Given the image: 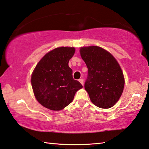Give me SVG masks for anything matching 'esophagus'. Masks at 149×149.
I'll return each mask as SVG.
<instances>
[{"label": "esophagus", "mask_w": 149, "mask_h": 149, "mask_svg": "<svg viewBox=\"0 0 149 149\" xmlns=\"http://www.w3.org/2000/svg\"><path fill=\"white\" fill-rule=\"evenodd\" d=\"M79 81L81 83V84L82 85H84V80L83 79H79Z\"/></svg>", "instance_id": "obj_1"}]
</instances>
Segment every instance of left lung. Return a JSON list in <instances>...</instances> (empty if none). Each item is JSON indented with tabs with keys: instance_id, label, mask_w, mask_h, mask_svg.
<instances>
[{
	"instance_id": "8db88e82",
	"label": "left lung",
	"mask_w": 149,
	"mask_h": 149,
	"mask_svg": "<svg viewBox=\"0 0 149 149\" xmlns=\"http://www.w3.org/2000/svg\"><path fill=\"white\" fill-rule=\"evenodd\" d=\"M80 54L88 68L85 89L91 102L100 108L112 107L122 95L124 77L115 58L101 47H81Z\"/></svg>"
}]
</instances>
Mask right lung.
Masks as SVG:
<instances>
[{
    "label": "right lung",
    "instance_id": "add662e5",
    "mask_svg": "<svg viewBox=\"0 0 149 149\" xmlns=\"http://www.w3.org/2000/svg\"><path fill=\"white\" fill-rule=\"evenodd\" d=\"M74 47H58L42 58L31 75L35 97L40 104L51 110H60L70 104L75 93L83 87L72 77L68 65Z\"/></svg>",
    "mask_w": 149,
    "mask_h": 149
}]
</instances>
